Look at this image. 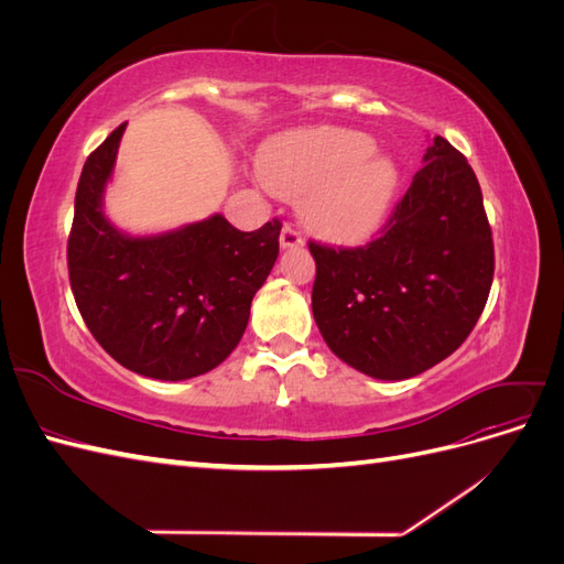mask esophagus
Instances as JSON below:
<instances>
[{"instance_id":"esophagus-1","label":"esophagus","mask_w":564,"mask_h":564,"mask_svg":"<svg viewBox=\"0 0 564 564\" xmlns=\"http://www.w3.org/2000/svg\"><path fill=\"white\" fill-rule=\"evenodd\" d=\"M280 247L282 249H301L303 247V237L296 228L284 226L280 232Z\"/></svg>"}]
</instances>
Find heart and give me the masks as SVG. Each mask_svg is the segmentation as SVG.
I'll use <instances>...</instances> for the list:
<instances>
[{
    "label": "heart",
    "mask_w": 564,
    "mask_h": 564,
    "mask_svg": "<svg viewBox=\"0 0 564 564\" xmlns=\"http://www.w3.org/2000/svg\"><path fill=\"white\" fill-rule=\"evenodd\" d=\"M263 176L284 197H305V220L332 242L379 232L400 191V169L371 135L315 127L284 133L263 152Z\"/></svg>",
    "instance_id": "heart-1"
}]
</instances>
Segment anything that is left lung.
Segmentation results:
<instances>
[{"label":"left lung","mask_w":564,"mask_h":564,"mask_svg":"<svg viewBox=\"0 0 564 564\" xmlns=\"http://www.w3.org/2000/svg\"><path fill=\"white\" fill-rule=\"evenodd\" d=\"M313 315L332 352L381 381H404L449 357L491 289L494 242L468 160L435 135L379 240L311 242Z\"/></svg>","instance_id":"left-lung-1"}]
</instances>
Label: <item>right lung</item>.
Here are the masks:
<instances>
[{"label":"right lung","instance_id":"obj_1","mask_svg":"<svg viewBox=\"0 0 564 564\" xmlns=\"http://www.w3.org/2000/svg\"><path fill=\"white\" fill-rule=\"evenodd\" d=\"M119 124L84 162L67 270L89 332L115 360L158 381L218 367L247 329L251 299L280 253V220L253 232L214 214L160 235H129L104 209Z\"/></svg>","mask_w":564,"mask_h":564}]
</instances>
